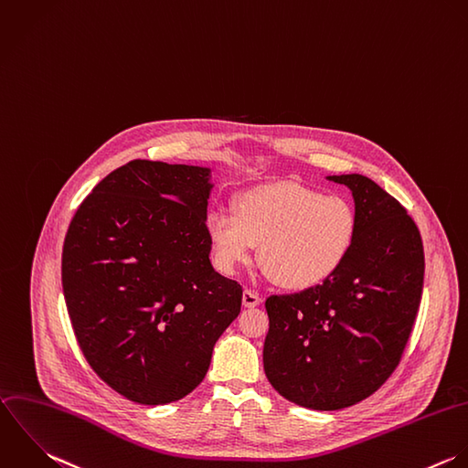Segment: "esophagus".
I'll return each instance as SVG.
<instances>
[{
    "instance_id": "obj_1",
    "label": "esophagus",
    "mask_w": 468,
    "mask_h": 468,
    "mask_svg": "<svg viewBox=\"0 0 468 468\" xmlns=\"http://www.w3.org/2000/svg\"><path fill=\"white\" fill-rule=\"evenodd\" d=\"M261 303V298H260V294H256L254 291H245L243 292V307H247V309H254V307H258Z\"/></svg>"
}]
</instances>
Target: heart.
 <instances>
[{
  "mask_svg": "<svg viewBox=\"0 0 468 468\" xmlns=\"http://www.w3.org/2000/svg\"><path fill=\"white\" fill-rule=\"evenodd\" d=\"M205 229L223 272L250 261L261 242L260 263L274 283L307 291L346 261L357 238V214L343 196L278 181L243 190L234 210H210Z\"/></svg>",
  "mask_w": 468,
  "mask_h": 468,
  "instance_id": "obj_1",
  "label": "heart"
}]
</instances>
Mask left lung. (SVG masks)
Returning <instances> with one entry per match:
<instances>
[{
	"mask_svg": "<svg viewBox=\"0 0 468 468\" xmlns=\"http://www.w3.org/2000/svg\"><path fill=\"white\" fill-rule=\"evenodd\" d=\"M326 179L352 192L356 243L321 285L265 302L267 379L312 410L352 407L390 378L412 332L425 274L420 230L398 199L361 174Z\"/></svg>",
	"mask_w": 468,
	"mask_h": 468,
	"instance_id": "obj_1",
	"label": "left lung"
}]
</instances>
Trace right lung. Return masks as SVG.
<instances>
[{
	"mask_svg": "<svg viewBox=\"0 0 468 468\" xmlns=\"http://www.w3.org/2000/svg\"><path fill=\"white\" fill-rule=\"evenodd\" d=\"M210 168L134 159L76 210L61 282L83 356L116 392L166 405L205 378L241 311V285L210 263Z\"/></svg>",
	"mask_w": 468,
	"mask_h": 468,
	"instance_id": "add662e5",
	"label": "right lung"
}]
</instances>
